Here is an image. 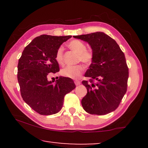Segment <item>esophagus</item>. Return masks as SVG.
I'll return each mask as SVG.
<instances>
[{"instance_id":"34e87169","label":"esophagus","mask_w":148,"mask_h":148,"mask_svg":"<svg viewBox=\"0 0 148 148\" xmlns=\"http://www.w3.org/2000/svg\"><path fill=\"white\" fill-rule=\"evenodd\" d=\"M75 84L76 86H79V85L81 84V82L78 80H75Z\"/></svg>"}]
</instances>
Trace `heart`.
Instances as JSON below:
<instances>
[{
  "label": "heart",
  "mask_w": 148,
  "mask_h": 148,
  "mask_svg": "<svg viewBox=\"0 0 148 148\" xmlns=\"http://www.w3.org/2000/svg\"><path fill=\"white\" fill-rule=\"evenodd\" d=\"M69 48L71 50L78 54V60L82 61L86 64L92 63L93 58V54L89 50H86V45L84 42L79 40H75L70 42L68 44ZM55 59L58 64H62L63 63V50L62 48L60 47L56 50ZM84 67L82 64H77L75 66H67L61 71V74L66 77L77 79L80 78L84 72Z\"/></svg>",
  "instance_id": "b5f03b06"
}]
</instances>
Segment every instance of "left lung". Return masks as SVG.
Instances as JSON below:
<instances>
[{
	"instance_id": "left-lung-1",
	"label": "left lung",
	"mask_w": 148,
	"mask_h": 148,
	"mask_svg": "<svg viewBox=\"0 0 148 148\" xmlns=\"http://www.w3.org/2000/svg\"><path fill=\"white\" fill-rule=\"evenodd\" d=\"M73 38L90 44L94 56L83 81L88 93L82 100L83 108L91 114L104 115L118 108L127 92L129 69L125 54L114 40L104 34L95 33Z\"/></svg>"
}]
</instances>
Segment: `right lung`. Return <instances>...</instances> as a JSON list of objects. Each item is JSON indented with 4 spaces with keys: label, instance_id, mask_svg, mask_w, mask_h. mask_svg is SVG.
Returning a JSON list of instances; mask_svg holds the SVG:
<instances>
[{
    "label": "right lung",
    "instance_id": "1",
    "mask_svg": "<svg viewBox=\"0 0 148 148\" xmlns=\"http://www.w3.org/2000/svg\"><path fill=\"white\" fill-rule=\"evenodd\" d=\"M71 36L41 35L32 40L22 52L17 66V79L23 100L42 115L61 110L64 97L75 88L72 79L60 77L53 84L48 77L59 71L56 50Z\"/></svg>",
    "mask_w": 148,
    "mask_h": 148
}]
</instances>
